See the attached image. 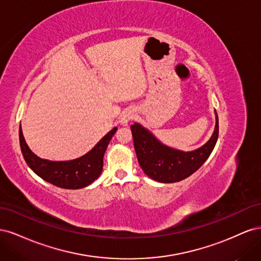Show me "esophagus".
I'll return each instance as SVG.
<instances>
[{
    "label": "esophagus",
    "mask_w": 261,
    "mask_h": 261,
    "mask_svg": "<svg viewBox=\"0 0 261 261\" xmlns=\"http://www.w3.org/2000/svg\"><path fill=\"white\" fill-rule=\"evenodd\" d=\"M134 116V113L132 111H129V110H126V111H124L121 116H120V122L122 125H127L128 122L132 120Z\"/></svg>",
    "instance_id": "1"
}]
</instances>
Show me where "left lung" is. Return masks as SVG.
<instances>
[{
  "label": "left lung",
  "mask_w": 261,
  "mask_h": 261,
  "mask_svg": "<svg viewBox=\"0 0 261 261\" xmlns=\"http://www.w3.org/2000/svg\"><path fill=\"white\" fill-rule=\"evenodd\" d=\"M216 120V128L208 143L191 152L164 146L138 123L130 125L134 147L145 174L160 183H175L191 176L208 159L217 144L219 136L217 112Z\"/></svg>",
  "instance_id": "1"
}]
</instances>
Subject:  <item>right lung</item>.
<instances>
[{"mask_svg":"<svg viewBox=\"0 0 261 261\" xmlns=\"http://www.w3.org/2000/svg\"><path fill=\"white\" fill-rule=\"evenodd\" d=\"M116 130L114 127L88 153L70 161H49L37 156L27 146L20 125L19 144L23 159L38 176L61 188L78 189L88 186L100 176L105 152Z\"/></svg>","mask_w":261,"mask_h":261,"instance_id":"obj_1","label":"right lung"}]
</instances>
